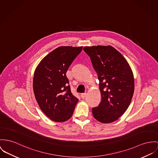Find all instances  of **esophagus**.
I'll return each instance as SVG.
<instances>
[{"instance_id":"obj_1","label":"esophagus","mask_w":158,"mask_h":158,"mask_svg":"<svg viewBox=\"0 0 158 158\" xmlns=\"http://www.w3.org/2000/svg\"><path fill=\"white\" fill-rule=\"evenodd\" d=\"M81 96L82 97V98H84L86 96V93H82Z\"/></svg>"}]
</instances>
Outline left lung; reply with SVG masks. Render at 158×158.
Segmentation results:
<instances>
[{
    "label": "left lung",
    "instance_id": "8db88e82",
    "mask_svg": "<svg viewBox=\"0 0 158 158\" xmlns=\"http://www.w3.org/2000/svg\"><path fill=\"white\" fill-rule=\"evenodd\" d=\"M100 81L102 100L92 109L98 122L117 120L128 108L134 93V74L127 61L110 46L84 47Z\"/></svg>",
    "mask_w": 158,
    "mask_h": 158
}]
</instances>
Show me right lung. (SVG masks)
Returning a JSON list of instances; mask_svg holds the SVG:
<instances>
[{
    "instance_id": "right-lung-1",
    "label": "right lung",
    "mask_w": 158,
    "mask_h": 158,
    "mask_svg": "<svg viewBox=\"0 0 158 158\" xmlns=\"http://www.w3.org/2000/svg\"><path fill=\"white\" fill-rule=\"evenodd\" d=\"M82 50V46L59 47L40 61L35 70L33 89L36 102L54 122L70 119L78 102L71 92L66 73Z\"/></svg>"
}]
</instances>
